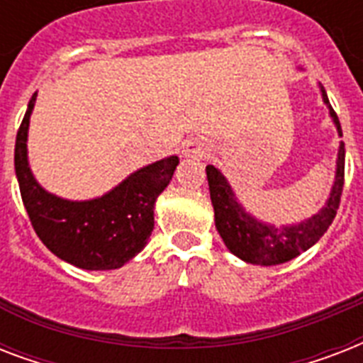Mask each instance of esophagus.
Masks as SVG:
<instances>
[{"mask_svg": "<svg viewBox=\"0 0 363 363\" xmlns=\"http://www.w3.org/2000/svg\"><path fill=\"white\" fill-rule=\"evenodd\" d=\"M182 154L186 156V158H192V160H201L205 158L207 154H209V145L203 141H186L184 143V150Z\"/></svg>", "mask_w": 363, "mask_h": 363, "instance_id": "obj_1", "label": "esophagus"}]
</instances>
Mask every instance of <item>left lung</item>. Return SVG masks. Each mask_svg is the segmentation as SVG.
Instances as JSON below:
<instances>
[{"mask_svg": "<svg viewBox=\"0 0 363 363\" xmlns=\"http://www.w3.org/2000/svg\"><path fill=\"white\" fill-rule=\"evenodd\" d=\"M322 98L326 104H330L324 88H322ZM330 115L337 125L339 135H343L341 124L332 105H330ZM205 171H207V181H209L211 201L215 207L216 230L226 242V247L248 264L279 265L313 247L328 232V228L332 226L333 218L337 215L339 203H341L345 184V143H341V148H339L337 175H335V184L332 188L330 199L318 211V215L296 226L275 228L258 222L242 211L230 184L215 165H207Z\"/></svg>", "mask_w": 363, "mask_h": 363, "instance_id": "8db88e82", "label": "left lung"}]
</instances>
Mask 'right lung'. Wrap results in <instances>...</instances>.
Returning a JSON list of instances; mask_svg holds the SVG:
<instances>
[{
	"label": "right lung",
	"instance_id": "add662e5",
	"mask_svg": "<svg viewBox=\"0 0 363 363\" xmlns=\"http://www.w3.org/2000/svg\"><path fill=\"white\" fill-rule=\"evenodd\" d=\"M33 94L16 133L14 169L20 196L43 245L81 269H116L141 252L154 230V201L173 179L179 158L160 160L135 171L122 184L92 201H67L45 192L26 158Z\"/></svg>",
	"mask_w": 363,
	"mask_h": 363
}]
</instances>
